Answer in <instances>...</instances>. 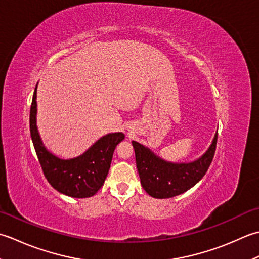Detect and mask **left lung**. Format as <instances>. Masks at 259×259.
Masks as SVG:
<instances>
[{
  "label": "left lung",
  "mask_w": 259,
  "mask_h": 259,
  "mask_svg": "<svg viewBox=\"0 0 259 259\" xmlns=\"http://www.w3.org/2000/svg\"><path fill=\"white\" fill-rule=\"evenodd\" d=\"M218 132L212 143L199 159L189 163H173L161 159L149 147L133 141L136 167L141 184L151 197L167 199L179 196L191 189L207 173L213 159Z\"/></svg>",
  "instance_id": "left-lung-1"
}]
</instances>
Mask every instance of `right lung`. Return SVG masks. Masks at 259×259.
Listing matches in <instances>:
<instances>
[{
  "instance_id": "obj_1",
  "label": "right lung",
  "mask_w": 259,
  "mask_h": 259,
  "mask_svg": "<svg viewBox=\"0 0 259 259\" xmlns=\"http://www.w3.org/2000/svg\"><path fill=\"white\" fill-rule=\"evenodd\" d=\"M30 133L47 180L58 192L72 198H89L97 193L108 174L115 147L125 137L120 132L109 133L83 154L60 159L45 146L36 127V86L30 109Z\"/></svg>"
}]
</instances>
